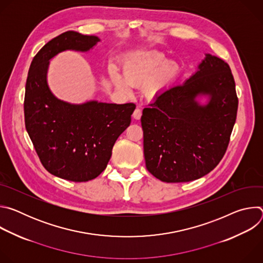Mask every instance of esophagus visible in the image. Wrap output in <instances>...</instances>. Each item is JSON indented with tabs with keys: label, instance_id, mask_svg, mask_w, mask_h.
Listing matches in <instances>:
<instances>
[{
	"label": "esophagus",
	"instance_id": "34e87169",
	"mask_svg": "<svg viewBox=\"0 0 263 263\" xmlns=\"http://www.w3.org/2000/svg\"><path fill=\"white\" fill-rule=\"evenodd\" d=\"M133 118H134L135 120H139V119L141 118V110H140L139 108H136V109L134 110V112H133Z\"/></svg>",
	"mask_w": 263,
	"mask_h": 263
}]
</instances>
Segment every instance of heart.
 Here are the masks:
<instances>
[{"label": "heart", "mask_w": 263, "mask_h": 263, "mask_svg": "<svg viewBox=\"0 0 263 263\" xmlns=\"http://www.w3.org/2000/svg\"><path fill=\"white\" fill-rule=\"evenodd\" d=\"M180 67L175 61H165L157 52L138 53L128 57L122 65V77L116 69L109 71L115 86L122 91H129L131 86L144 84V92L156 97L173 85L179 76Z\"/></svg>", "instance_id": "b5f03b06"}]
</instances>
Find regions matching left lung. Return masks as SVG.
Masks as SVG:
<instances>
[{"instance_id":"obj_1","label":"left lung","mask_w":263,"mask_h":263,"mask_svg":"<svg viewBox=\"0 0 263 263\" xmlns=\"http://www.w3.org/2000/svg\"><path fill=\"white\" fill-rule=\"evenodd\" d=\"M207 96L206 104L197 99ZM142 110L146 170L166 183L190 182L221 160L236 121L238 99L228 63L205 54L197 71Z\"/></svg>"}]
</instances>
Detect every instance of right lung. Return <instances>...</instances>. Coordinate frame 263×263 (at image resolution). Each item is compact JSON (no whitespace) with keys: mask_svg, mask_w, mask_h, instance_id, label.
I'll list each match as a JSON object with an SVG mask.
<instances>
[{"mask_svg":"<svg viewBox=\"0 0 263 263\" xmlns=\"http://www.w3.org/2000/svg\"><path fill=\"white\" fill-rule=\"evenodd\" d=\"M99 42L98 36L74 31L58 35L35 55L26 82L25 125L35 151L50 174L73 182L92 180L106 168L136 107L95 100L70 104L51 91L50 60L67 50L88 52Z\"/></svg>","mask_w":263,"mask_h":263,"instance_id":"right-lung-1","label":"right lung"}]
</instances>
